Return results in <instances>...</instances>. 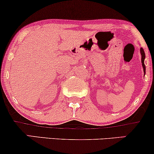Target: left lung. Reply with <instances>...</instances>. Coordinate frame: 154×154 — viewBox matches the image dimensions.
<instances>
[{
	"mask_svg": "<svg viewBox=\"0 0 154 154\" xmlns=\"http://www.w3.org/2000/svg\"><path fill=\"white\" fill-rule=\"evenodd\" d=\"M140 54H141V63H142L143 69L144 74H145L146 73V66H145V64H144V60H145L146 55H145V52H144V50L143 49V48H140Z\"/></svg>",
	"mask_w": 154,
	"mask_h": 154,
	"instance_id": "left-lung-1",
	"label": "left lung"
}]
</instances>
